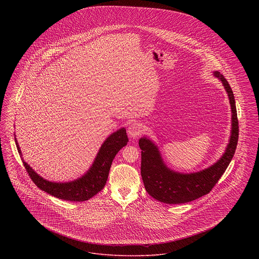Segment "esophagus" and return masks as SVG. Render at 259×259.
Listing matches in <instances>:
<instances>
[{"label": "esophagus", "mask_w": 259, "mask_h": 259, "mask_svg": "<svg viewBox=\"0 0 259 259\" xmlns=\"http://www.w3.org/2000/svg\"><path fill=\"white\" fill-rule=\"evenodd\" d=\"M145 129L144 126L141 123H132L128 127V134L132 138H135L138 136L142 135L144 133Z\"/></svg>", "instance_id": "34e87169"}]
</instances>
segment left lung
<instances>
[{"label":"left lung","instance_id":"8db88e82","mask_svg":"<svg viewBox=\"0 0 259 259\" xmlns=\"http://www.w3.org/2000/svg\"><path fill=\"white\" fill-rule=\"evenodd\" d=\"M214 75L222 80L232 111V130L227 148L222 158L208 169L193 174H180L168 169L161 159L158 148L147 138H141V175L146 190L151 197L166 204H183L208 194L225 172L234 156L239 138V122L234 94L226 78L220 72Z\"/></svg>","mask_w":259,"mask_h":259}]
</instances>
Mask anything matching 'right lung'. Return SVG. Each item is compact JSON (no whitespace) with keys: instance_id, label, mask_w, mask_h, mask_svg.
<instances>
[{"instance_id":"add662e5","label":"right lung","mask_w":259,"mask_h":259,"mask_svg":"<svg viewBox=\"0 0 259 259\" xmlns=\"http://www.w3.org/2000/svg\"><path fill=\"white\" fill-rule=\"evenodd\" d=\"M129 140L124 128L112 133L102 145L90 170L82 178L71 183L57 184L44 180L37 172H34L24 160L22 162L31 180L39 189L54 197L67 201L81 202L93 197L104 188L108 180L111 162L116 153L126 146ZM15 143L18 152L21 154L16 140Z\"/></svg>"}]
</instances>
